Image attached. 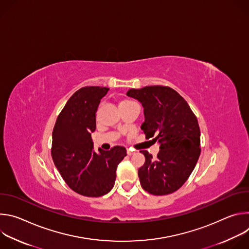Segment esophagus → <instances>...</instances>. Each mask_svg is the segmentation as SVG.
I'll list each match as a JSON object with an SVG mask.
<instances>
[{
	"label": "esophagus",
	"mask_w": 249,
	"mask_h": 249,
	"mask_svg": "<svg viewBox=\"0 0 249 249\" xmlns=\"http://www.w3.org/2000/svg\"><path fill=\"white\" fill-rule=\"evenodd\" d=\"M127 154H128V156H132V155H134V152H133L132 150L128 149V150H127Z\"/></svg>",
	"instance_id": "esophagus-1"
}]
</instances>
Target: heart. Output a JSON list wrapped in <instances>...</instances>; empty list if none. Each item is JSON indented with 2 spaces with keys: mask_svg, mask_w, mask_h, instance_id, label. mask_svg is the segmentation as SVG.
Segmentation results:
<instances>
[{
  "mask_svg": "<svg viewBox=\"0 0 249 249\" xmlns=\"http://www.w3.org/2000/svg\"><path fill=\"white\" fill-rule=\"evenodd\" d=\"M130 103H133V101L129 100V99H122L119 102V106H124V105H127V104H130Z\"/></svg>",
  "mask_w": 249,
  "mask_h": 249,
  "instance_id": "obj_1",
  "label": "heart"
}]
</instances>
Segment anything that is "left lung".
<instances>
[{
  "mask_svg": "<svg viewBox=\"0 0 249 249\" xmlns=\"http://www.w3.org/2000/svg\"><path fill=\"white\" fill-rule=\"evenodd\" d=\"M127 95L143 106L145 122L141 129L160 145L156 160L149 152L140 151L145 156V163L138 170L141 185L153 195L173 193L185 183L198 161V120L185 99L168 87L132 89Z\"/></svg>",
  "mask_w": 249,
  "mask_h": 249,
  "instance_id": "1",
  "label": "left lung"
}]
</instances>
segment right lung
Returning a JSON list of instances; mask_svg holds the SVG:
<instances>
[{
    "instance_id": "obj_1",
    "label": "right lung",
    "mask_w": 249,
    "mask_h": 249,
    "mask_svg": "<svg viewBox=\"0 0 249 249\" xmlns=\"http://www.w3.org/2000/svg\"><path fill=\"white\" fill-rule=\"evenodd\" d=\"M108 88L86 87L70 97L59 114L52 133L53 161L68 186L78 194L99 197L114 186L116 169L126 157V149L93 152L91 133L95 113Z\"/></svg>"
}]
</instances>
